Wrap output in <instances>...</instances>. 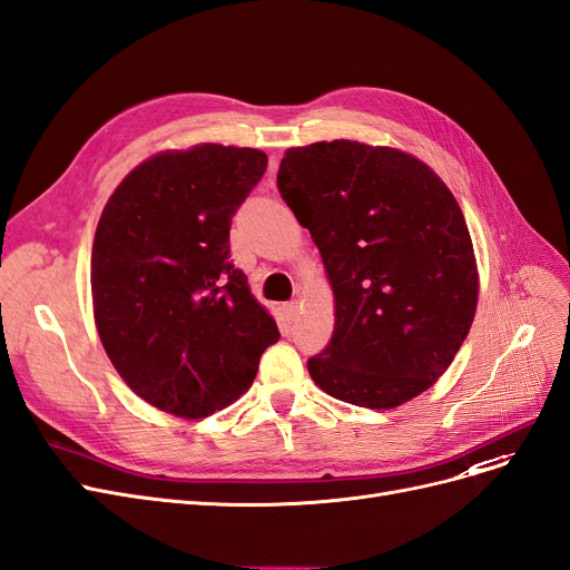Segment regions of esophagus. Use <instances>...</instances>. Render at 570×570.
I'll list each match as a JSON object with an SVG mask.
<instances>
[{"mask_svg":"<svg viewBox=\"0 0 570 570\" xmlns=\"http://www.w3.org/2000/svg\"><path fill=\"white\" fill-rule=\"evenodd\" d=\"M299 308H302V304L294 299V302H287L285 304V316L289 318V321H297V316H299Z\"/></svg>","mask_w":570,"mask_h":570,"instance_id":"1","label":"esophagus"}]
</instances>
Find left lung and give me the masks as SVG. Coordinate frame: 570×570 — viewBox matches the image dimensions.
I'll return each mask as SVG.
<instances>
[{"label": "left lung", "instance_id": "left-lung-1", "mask_svg": "<svg viewBox=\"0 0 570 570\" xmlns=\"http://www.w3.org/2000/svg\"><path fill=\"white\" fill-rule=\"evenodd\" d=\"M278 190L321 249L335 330L308 375L370 410L420 396L453 363L479 304L472 235L441 176L399 148H287Z\"/></svg>", "mask_w": 570, "mask_h": 570}]
</instances>
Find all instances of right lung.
<instances>
[{
	"label": "right lung",
	"instance_id": "obj_1",
	"mask_svg": "<svg viewBox=\"0 0 570 570\" xmlns=\"http://www.w3.org/2000/svg\"><path fill=\"white\" fill-rule=\"evenodd\" d=\"M266 165L257 148L163 150L125 176L98 219V337L134 394L169 415L198 420L238 401L281 337L228 245Z\"/></svg>",
	"mask_w": 570,
	"mask_h": 570
}]
</instances>
